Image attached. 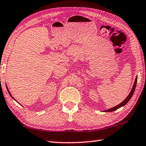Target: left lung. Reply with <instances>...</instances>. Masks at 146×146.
I'll return each mask as SVG.
<instances>
[{
  "mask_svg": "<svg viewBox=\"0 0 146 146\" xmlns=\"http://www.w3.org/2000/svg\"><path fill=\"white\" fill-rule=\"evenodd\" d=\"M137 82V76H136L135 80V82H134V84H133V87H132V90H131L130 94H128V96L127 97V98L125 99L124 100V101H123L122 102H121L120 104H119L118 105L116 106L113 107V108H110V109H109V110H107L104 111V112H111V111H115V110H116L119 109V108L124 106H125V104H127V102H128V101H130L131 98H132V96H133V93H134V91H135V87H136Z\"/></svg>",
  "mask_w": 146,
  "mask_h": 146,
  "instance_id": "8db88e82",
  "label": "left lung"
}]
</instances>
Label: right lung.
Instances as JSON below:
<instances>
[{
    "label": "right lung",
    "mask_w": 146,
    "mask_h": 146,
    "mask_svg": "<svg viewBox=\"0 0 146 146\" xmlns=\"http://www.w3.org/2000/svg\"><path fill=\"white\" fill-rule=\"evenodd\" d=\"M6 88H7V91H8V92H9V95L11 96V98H13V99H14V98H13V97L12 96V95H11V93L9 92V89H8V88H7V86H6ZM14 100H15V99H14ZM15 101H16V100H15Z\"/></svg>",
    "instance_id": "right-lung-1"
}]
</instances>
